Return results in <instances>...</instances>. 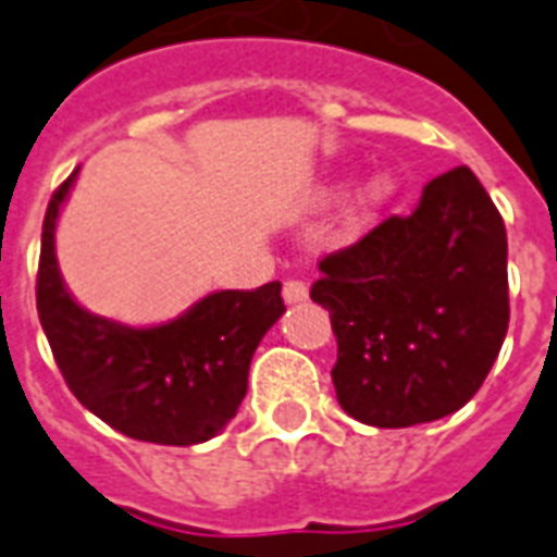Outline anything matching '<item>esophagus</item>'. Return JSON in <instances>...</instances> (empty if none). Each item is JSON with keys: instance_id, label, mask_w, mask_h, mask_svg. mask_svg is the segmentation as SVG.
<instances>
[{"instance_id": "esophagus-1", "label": "esophagus", "mask_w": 557, "mask_h": 557, "mask_svg": "<svg viewBox=\"0 0 557 557\" xmlns=\"http://www.w3.org/2000/svg\"><path fill=\"white\" fill-rule=\"evenodd\" d=\"M282 296H284V301H287V305L305 301V299H308V284L299 282V278H290V282H284Z\"/></svg>"}]
</instances>
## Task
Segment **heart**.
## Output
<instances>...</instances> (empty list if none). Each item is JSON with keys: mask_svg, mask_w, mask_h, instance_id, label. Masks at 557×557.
Wrapping results in <instances>:
<instances>
[{"mask_svg": "<svg viewBox=\"0 0 557 557\" xmlns=\"http://www.w3.org/2000/svg\"><path fill=\"white\" fill-rule=\"evenodd\" d=\"M392 191H395V185H392L389 176H374L369 183L360 188V194L355 197V206H351V220L355 223H363L374 214V211L381 209L383 202L389 200Z\"/></svg>", "mask_w": 557, "mask_h": 557, "instance_id": "1", "label": "heart"}]
</instances>
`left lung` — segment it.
Instances as JSON below:
<instances>
[{"label":"left lung","mask_w":557,"mask_h":557,"mask_svg":"<svg viewBox=\"0 0 557 557\" xmlns=\"http://www.w3.org/2000/svg\"><path fill=\"white\" fill-rule=\"evenodd\" d=\"M506 223L471 168L424 185L319 261L310 299L331 313L339 407L372 426H412L462 409L508 331Z\"/></svg>","instance_id":"8db88e82"}]
</instances>
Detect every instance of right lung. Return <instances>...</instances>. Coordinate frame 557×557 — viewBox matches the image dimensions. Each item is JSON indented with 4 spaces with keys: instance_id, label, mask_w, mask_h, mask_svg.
Segmentation results:
<instances>
[{
    "instance_id": "add662e5",
    "label": "right lung",
    "mask_w": 557,
    "mask_h": 557,
    "mask_svg": "<svg viewBox=\"0 0 557 557\" xmlns=\"http://www.w3.org/2000/svg\"><path fill=\"white\" fill-rule=\"evenodd\" d=\"M77 171L42 220L37 313L63 381L89 412L139 442L188 447L218 435L247 395L252 355L284 313L282 284L220 290L174 322L127 327L92 317L60 278L54 226Z\"/></svg>"
}]
</instances>
